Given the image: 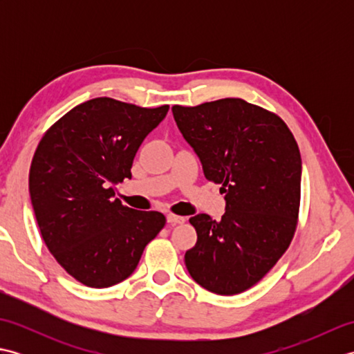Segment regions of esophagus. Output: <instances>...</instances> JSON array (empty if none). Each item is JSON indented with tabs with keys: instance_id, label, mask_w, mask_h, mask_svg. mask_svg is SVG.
Wrapping results in <instances>:
<instances>
[{
	"instance_id": "esophagus-1",
	"label": "esophagus",
	"mask_w": 354,
	"mask_h": 354,
	"mask_svg": "<svg viewBox=\"0 0 354 354\" xmlns=\"http://www.w3.org/2000/svg\"><path fill=\"white\" fill-rule=\"evenodd\" d=\"M185 222V217H183V216H176V214H167V223L169 225H179V223H184Z\"/></svg>"
}]
</instances>
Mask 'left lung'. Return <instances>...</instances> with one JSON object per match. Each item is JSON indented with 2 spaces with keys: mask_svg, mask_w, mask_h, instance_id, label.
<instances>
[{
  "mask_svg": "<svg viewBox=\"0 0 354 354\" xmlns=\"http://www.w3.org/2000/svg\"><path fill=\"white\" fill-rule=\"evenodd\" d=\"M225 213L190 217L198 242L185 266L202 288L236 295L265 277L290 245L301 193V155L283 120L242 99L171 108Z\"/></svg>",
  "mask_w": 354,
  "mask_h": 354,
  "instance_id": "8db88e82",
  "label": "left lung"
}]
</instances>
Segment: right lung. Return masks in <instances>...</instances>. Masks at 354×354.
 <instances>
[{"label": "right lung", "mask_w": 354, "mask_h": 354, "mask_svg": "<svg viewBox=\"0 0 354 354\" xmlns=\"http://www.w3.org/2000/svg\"><path fill=\"white\" fill-rule=\"evenodd\" d=\"M167 111L97 97L57 120L36 149L28 192L37 227L53 257L82 284L100 289L126 280L165 225L164 214L114 199V185L131 179L135 153Z\"/></svg>", "instance_id": "1"}]
</instances>
